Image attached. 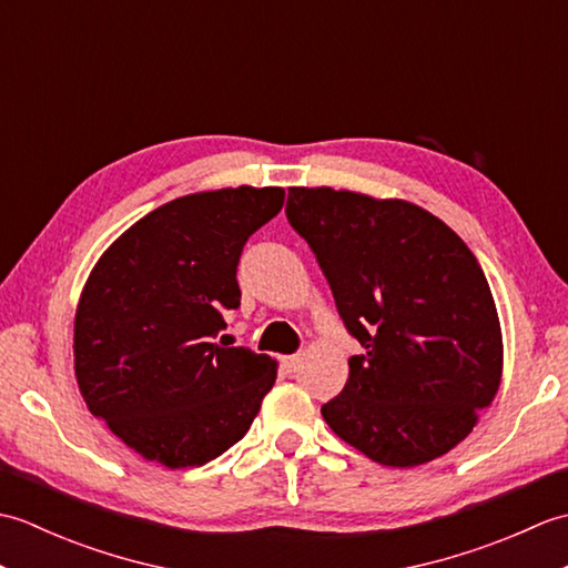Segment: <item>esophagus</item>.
<instances>
[{"label": "esophagus", "instance_id": "esophagus-1", "mask_svg": "<svg viewBox=\"0 0 568 568\" xmlns=\"http://www.w3.org/2000/svg\"><path fill=\"white\" fill-rule=\"evenodd\" d=\"M300 366H303V356H300V354H295V356H285V358H283V368H285V373H297V371H300Z\"/></svg>", "mask_w": 568, "mask_h": 568}]
</instances>
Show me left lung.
I'll return each instance as SVG.
<instances>
[{"mask_svg":"<svg viewBox=\"0 0 568 568\" xmlns=\"http://www.w3.org/2000/svg\"><path fill=\"white\" fill-rule=\"evenodd\" d=\"M287 222L364 354L322 405L336 437L383 466L427 464L468 437L503 373L496 303L474 253L405 200L291 187Z\"/></svg>","mask_w":568,"mask_h":568,"instance_id":"obj_1","label":"left lung"}]
</instances>
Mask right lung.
Returning a JSON list of instances; mask_svg holds the SVG:
<instances>
[{"instance_id":"add662e5","label":"right lung","mask_w":568,"mask_h":568,"mask_svg":"<svg viewBox=\"0 0 568 568\" xmlns=\"http://www.w3.org/2000/svg\"><path fill=\"white\" fill-rule=\"evenodd\" d=\"M283 187H224L149 212L102 253L75 315V376L90 413L168 468L202 466L248 432L275 361L226 346L248 236Z\"/></svg>"}]
</instances>
